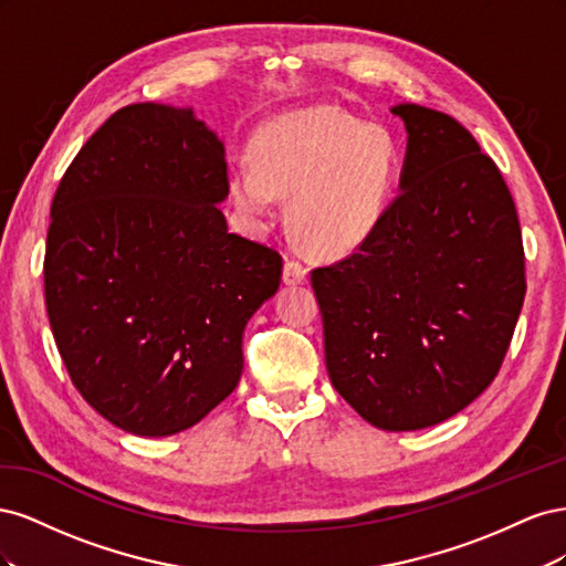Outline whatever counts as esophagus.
Returning <instances> with one entry per match:
<instances>
[{"instance_id":"34e87169","label":"esophagus","mask_w":566,"mask_h":566,"mask_svg":"<svg viewBox=\"0 0 566 566\" xmlns=\"http://www.w3.org/2000/svg\"><path fill=\"white\" fill-rule=\"evenodd\" d=\"M283 281H285V285H302L306 281L304 264H300L295 260H287L283 266Z\"/></svg>"}]
</instances>
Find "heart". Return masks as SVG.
<instances>
[{
  "instance_id": "obj_1",
  "label": "heart",
  "mask_w": 566,
  "mask_h": 566,
  "mask_svg": "<svg viewBox=\"0 0 566 566\" xmlns=\"http://www.w3.org/2000/svg\"><path fill=\"white\" fill-rule=\"evenodd\" d=\"M252 163L229 175V198L248 217L287 200V231L316 260H345L380 227L399 181V139L337 106L281 113L252 136Z\"/></svg>"
}]
</instances>
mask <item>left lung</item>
Returning a JSON list of instances; mask_svg holds the SVG:
<instances>
[{"instance_id":"obj_1","label":"left lung","mask_w":566,"mask_h":566,"mask_svg":"<svg viewBox=\"0 0 566 566\" xmlns=\"http://www.w3.org/2000/svg\"><path fill=\"white\" fill-rule=\"evenodd\" d=\"M403 119L399 196L349 260L312 271L325 368L387 432L439 424L499 373L526 293L515 202L495 163L447 113Z\"/></svg>"}]
</instances>
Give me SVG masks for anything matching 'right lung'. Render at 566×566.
<instances>
[{"mask_svg":"<svg viewBox=\"0 0 566 566\" xmlns=\"http://www.w3.org/2000/svg\"><path fill=\"white\" fill-rule=\"evenodd\" d=\"M224 144L191 106L134 104L82 146L51 202L44 295L71 380L136 437L188 430L243 373L276 250L231 233Z\"/></svg>","mask_w":566,"mask_h":566,"instance_id":"obj_1","label":"right lung"}]
</instances>
